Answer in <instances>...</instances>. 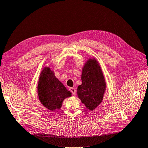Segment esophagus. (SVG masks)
I'll use <instances>...</instances> for the list:
<instances>
[{
    "mask_svg": "<svg viewBox=\"0 0 148 148\" xmlns=\"http://www.w3.org/2000/svg\"><path fill=\"white\" fill-rule=\"evenodd\" d=\"M70 91L72 92V94L73 95H75L76 93V88H71Z\"/></svg>",
    "mask_w": 148,
    "mask_h": 148,
    "instance_id": "34e87169",
    "label": "esophagus"
}]
</instances>
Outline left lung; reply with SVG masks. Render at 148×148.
<instances>
[{"mask_svg": "<svg viewBox=\"0 0 148 148\" xmlns=\"http://www.w3.org/2000/svg\"><path fill=\"white\" fill-rule=\"evenodd\" d=\"M82 83L77 87V96L90 110H94L102 102L106 90L105 77L97 61L87 60L82 69Z\"/></svg>", "mask_w": 148, "mask_h": 148, "instance_id": "obj_1", "label": "left lung"}]
</instances>
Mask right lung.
I'll return each instance as SVG.
<instances>
[{
	"label": "right lung",
	"mask_w": 148,
	"mask_h": 148,
	"mask_svg": "<svg viewBox=\"0 0 148 148\" xmlns=\"http://www.w3.org/2000/svg\"><path fill=\"white\" fill-rule=\"evenodd\" d=\"M37 90L40 101L51 111L59 110L63 100L72 95L71 92L67 90L54 76V72L47 66L40 73Z\"/></svg>",
	"instance_id": "obj_1"
}]
</instances>
